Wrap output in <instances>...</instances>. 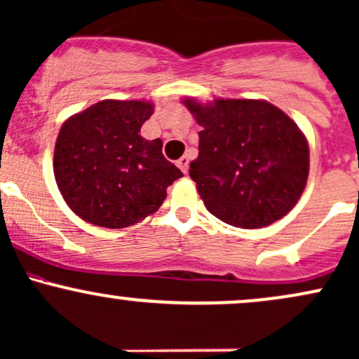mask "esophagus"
I'll return each instance as SVG.
<instances>
[{
  "label": "esophagus",
  "instance_id": "esophagus-1",
  "mask_svg": "<svg viewBox=\"0 0 359 359\" xmlns=\"http://www.w3.org/2000/svg\"><path fill=\"white\" fill-rule=\"evenodd\" d=\"M177 167H179L184 173H187V170H189V158H187V156H182V158L177 161Z\"/></svg>",
  "mask_w": 359,
  "mask_h": 359
}]
</instances>
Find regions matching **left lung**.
Instances as JSON below:
<instances>
[{
  "label": "left lung",
  "instance_id": "left-lung-1",
  "mask_svg": "<svg viewBox=\"0 0 359 359\" xmlns=\"http://www.w3.org/2000/svg\"><path fill=\"white\" fill-rule=\"evenodd\" d=\"M203 126L189 175L206 210L237 228H262L293 210L309 179L310 151L297 122L266 100L184 98Z\"/></svg>",
  "mask_w": 359,
  "mask_h": 359
}]
</instances>
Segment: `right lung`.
I'll use <instances>...</instances> for the list:
<instances>
[{
    "label": "right lung",
    "mask_w": 359,
    "mask_h": 359,
    "mask_svg": "<svg viewBox=\"0 0 359 359\" xmlns=\"http://www.w3.org/2000/svg\"><path fill=\"white\" fill-rule=\"evenodd\" d=\"M155 105L102 100L65 121L54 148V177L71 211L104 228L131 226L153 215L182 172L144 140L141 126Z\"/></svg>",
    "instance_id": "add662e5"
}]
</instances>
